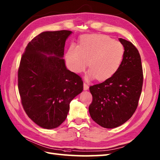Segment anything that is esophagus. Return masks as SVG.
Returning a JSON list of instances; mask_svg holds the SVG:
<instances>
[{"label": "esophagus", "mask_w": 160, "mask_h": 160, "mask_svg": "<svg viewBox=\"0 0 160 160\" xmlns=\"http://www.w3.org/2000/svg\"><path fill=\"white\" fill-rule=\"evenodd\" d=\"M83 89H84V91H87V90L89 89V86H88L87 84L86 83H84V82L83 84Z\"/></svg>", "instance_id": "34e87169"}]
</instances>
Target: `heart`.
Returning <instances> with one entry per match:
<instances>
[{"instance_id": "1", "label": "heart", "mask_w": 160, "mask_h": 160, "mask_svg": "<svg viewBox=\"0 0 160 160\" xmlns=\"http://www.w3.org/2000/svg\"><path fill=\"white\" fill-rule=\"evenodd\" d=\"M124 47L120 42L104 34L85 35L81 37L79 46L71 45L65 55L69 69L81 73L88 65L90 69L86 79L104 80L112 77L121 66Z\"/></svg>"}]
</instances>
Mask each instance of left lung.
Returning a JSON list of instances; mask_svg holds the SVG:
<instances>
[{
	"label": "left lung",
	"mask_w": 160,
	"mask_h": 160,
	"mask_svg": "<svg viewBox=\"0 0 160 160\" xmlns=\"http://www.w3.org/2000/svg\"><path fill=\"white\" fill-rule=\"evenodd\" d=\"M124 47L121 66L104 82L90 87L93 96L89 111L101 127L113 128L123 124L138 107L143 84L141 58L138 50L128 40L119 38Z\"/></svg>",
	"instance_id": "8db88e82"
}]
</instances>
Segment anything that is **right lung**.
Masks as SVG:
<instances>
[{"instance_id": "obj_1", "label": "right lung", "mask_w": 160, "mask_h": 160, "mask_svg": "<svg viewBox=\"0 0 160 160\" xmlns=\"http://www.w3.org/2000/svg\"><path fill=\"white\" fill-rule=\"evenodd\" d=\"M67 30L40 33L26 47L20 60L18 85L21 102L31 120L43 128L66 120L69 104L83 90L81 78L67 69L63 59Z\"/></svg>"}]
</instances>
